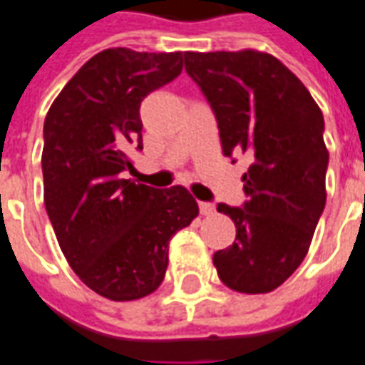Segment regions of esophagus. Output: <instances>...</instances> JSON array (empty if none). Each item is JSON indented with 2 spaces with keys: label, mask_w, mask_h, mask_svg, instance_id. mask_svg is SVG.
Returning a JSON list of instances; mask_svg holds the SVG:
<instances>
[{
  "label": "esophagus",
  "mask_w": 365,
  "mask_h": 365,
  "mask_svg": "<svg viewBox=\"0 0 365 365\" xmlns=\"http://www.w3.org/2000/svg\"><path fill=\"white\" fill-rule=\"evenodd\" d=\"M200 211L201 215H211V213H215V205L209 201H200Z\"/></svg>",
  "instance_id": "1"
}]
</instances>
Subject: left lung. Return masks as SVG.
Wrapping results in <instances>:
<instances>
[{"mask_svg": "<svg viewBox=\"0 0 365 365\" xmlns=\"http://www.w3.org/2000/svg\"><path fill=\"white\" fill-rule=\"evenodd\" d=\"M183 58L215 112L223 154L251 158L243 207L217 205L237 237L213 255V264L229 289L271 292L304 261L324 211V116L298 76L269 53L187 51Z\"/></svg>", "mask_w": 365, "mask_h": 365, "instance_id": "1", "label": "left lung"}]
</instances>
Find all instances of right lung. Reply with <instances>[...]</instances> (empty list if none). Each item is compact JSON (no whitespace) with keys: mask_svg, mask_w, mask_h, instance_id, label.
Here are the masks:
<instances>
[{"mask_svg":"<svg viewBox=\"0 0 365 365\" xmlns=\"http://www.w3.org/2000/svg\"><path fill=\"white\" fill-rule=\"evenodd\" d=\"M182 51H101L51 104L43 126L45 209L71 269L96 294L126 302L162 284L170 239L197 217L182 185L156 190L122 172L142 150L140 104L182 73Z\"/></svg>","mask_w":365,"mask_h":365,"instance_id":"obj_1","label":"right lung"}]
</instances>
